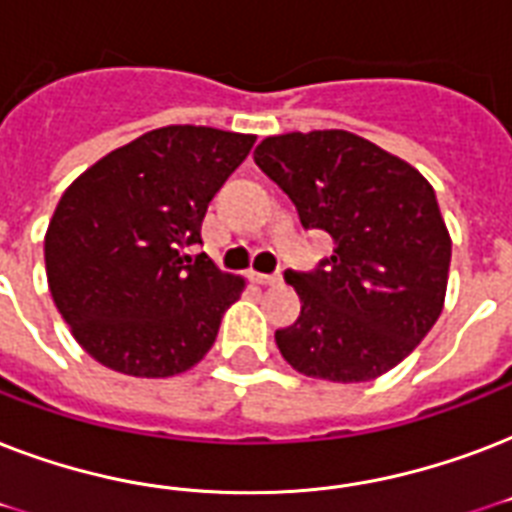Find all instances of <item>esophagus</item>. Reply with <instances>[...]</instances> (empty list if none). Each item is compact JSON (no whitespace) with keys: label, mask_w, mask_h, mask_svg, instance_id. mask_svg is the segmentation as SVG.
I'll use <instances>...</instances> for the list:
<instances>
[{"label":"esophagus","mask_w":512,"mask_h":512,"mask_svg":"<svg viewBox=\"0 0 512 512\" xmlns=\"http://www.w3.org/2000/svg\"><path fill=\"white\" fill-rule=\"evenodd\" d=\"M255 281L263 284V287H276V284H281V273H273V276H268V273H255Z\"/></svg>","instance_id":"esophagus-1"}]
</instances>
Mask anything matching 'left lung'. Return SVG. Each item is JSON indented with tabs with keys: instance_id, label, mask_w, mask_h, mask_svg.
Instances as JSON below:
<instances>
[{
	"instance_id": "obj_1",
	"label": "left lung",
	"mask_w": 512,
	"mask_h": 512,
	"mask_svg": "<svg viewBox=\"0 0 512 512\" xmlns=\"http://www.w3.org/2000/svg\"><path fill=\"white\" fill-rule=\"evenodd\" d=\"M255 164L335 252L311 273L287 271L300 316L276 332L305 377L366 382L390 372L444 311L452 239L433 185L404 159L345 130L287 132Z\"/></svg>"
}]
</instances>
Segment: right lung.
<instances>
[{
    "label": "right lung",
    "instance_id": "add662e5",
    "mask_svg": "<svg viewBox=\"0 0 512 512\" xmlns=\"http://www.w3.org/2000/svg\"><path fill=\"white\" fill-rule=\"evenodd\" d=\"M255 135L170 124L84 170L44 236L47 284L76 342L130 377H175L207 356L244 279L201 244L212 196Z\"/></svg>",
    "mask_w": 512,
    "mask_h": 512
}]
</instances>
